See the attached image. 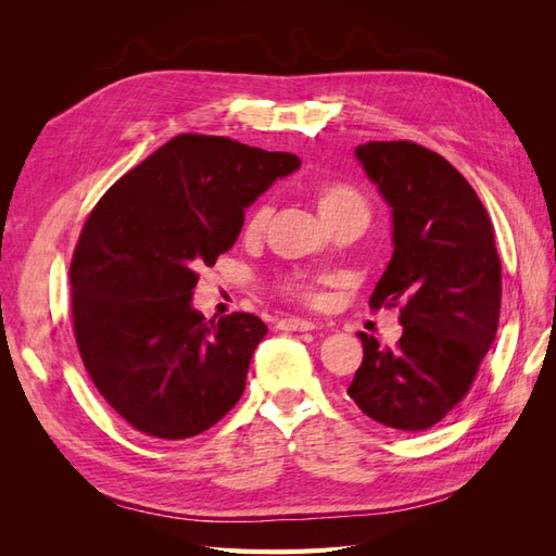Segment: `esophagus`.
Here are the masks:
<instances>
[{"mask_svg":"<svg viewBox=\"0 0 556 556\" xmlns=\"http://www.w3.org/2000/svg\"><path fill=\"white\" fill-rule=\"evenodd\" d=\"M278 329L280 331H313V329H317V325L304 317H285L278 323Z\"/></svg>","mask_w":556,"mask_h":556,"instance_id":"34e87169","label":"esophagus"}]
</instances>
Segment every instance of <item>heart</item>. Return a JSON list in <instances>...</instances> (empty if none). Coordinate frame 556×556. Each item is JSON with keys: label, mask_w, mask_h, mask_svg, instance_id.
<instances>
[{"label": "heart", "mask_w": 556, "mask_h": 556, "mask_svg": "<svg viewBox=\"0 0 556 556\" xmlns=\"http://www.w3.org/2000/svg\"><path fill=\"white\" fill-rule=\"evenodd\" d=\"M311 197H313V204H315L319 217H323L329 229L336 225H343V223L357 225L364 229V225L368 223V215H371L364 194L345 182H319L313 188ZM268 217H271V204L262 201V204H257L248 213L245 225H243V237L250 241L260 239L266 223H268ZM288 290L306 301L317 299L313 285H308L304 280H290Z\"/></svg>", "instance_id": "obj_1"}]
</instances>
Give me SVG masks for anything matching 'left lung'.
I'll use <instances>...</instances> for the list:
<instances>
[{"mask_svg":"<svg viewBox=\"0 0 556 556\" xmlns=\"http://www.w3.org/2000/svg\"><path fill=\"white\" fill-rule=\"evenodd\" d=\"M355 157L392 208V260L368 299L401 304L396 348L359 333L364 359L348 394L399 431L433 427L457 406L492 348L501 262L482 201L454 166L413 141H368Z\"/></svg>","mask_w":556,"mask_h":556,"instance_id":"1","label":"left lung"}]
</instances>
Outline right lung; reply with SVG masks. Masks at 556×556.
<instances>
[{
	"label": "right lung",
	"mask_w": 556,
	"mask_h": 556,
	"mask_svg": "<svg viewBox=\"0 0 556 556\" xmlns=\"http://www.w3.org/2000/svg\"><path fill=\"white\" fill-rule=\"evenodd\" d=\"M299 166L292 153L180 134L99 199L70 268L74 333L99 394L134 429L180 441L237 406L268 329L250 313L201 315L197 271Z\"/></svg>",
	"instance_id": "right-lung-1"
}]
</instances>
